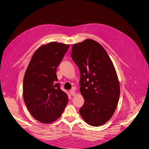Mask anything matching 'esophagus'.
Wrapping results in <instances>:
<instances>
[{
  "mask_svg": "<svg viewBox=\"0 0 149 149\" xmlns=\"http://www.w3.org/2000/svg\"><path fill=\"white\" fill-rule=\"evenodd\" d=\"M70 93L71 94V96H74L75 94V91H74V88H73V89H71L70 91Z\"/></svg>",
  "mask_w": 149,
  "mask_h": 149,
  "instance_id": "esophagus-1",
  "label": "esophagus"
}]
</instances>
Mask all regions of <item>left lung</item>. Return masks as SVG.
<instances>
[{
	"label": "left lung",
	"mask_w": 149,
	"mask_h": 149,
	"mask_svg": "<svg viewBox=\"0 0 149 149\" xmlns=\"http://www.w3.org/2000/svg\"><path fill=\"white\" fill-rule=\"evenodd\" d=\"M71 56L80 71V91L84 102L79 109L83 119L100 126L114 113L120 85L114 66L102 45L91 39L73 45Z\"/></svg>",
	"instance_id": "8db88e82"
}]
</instances>
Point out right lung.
<instances>
[{
    "instance_id": "1",
    "label": "right lung",
    "mask_w": 149,
    "mask_h": 149,
    "mask_svg": "<svg viewBox=\"0 0 149 149\" xmlns=\"http://www.w3.org/2000/svg\"><path fill=\"white\" fill-rule=\"evenodd\" d=\"M70 45L50 42L34 53L25 71L23 82L24 100L33 118L48 124L61 116L68 101L60 89L56 76L58 66Z\"/></svg>"
}]
</instances>
